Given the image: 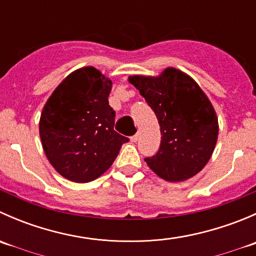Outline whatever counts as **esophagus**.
Masks as SVG:
<instances>
[{
    "label": "esophagus",
    "mask_w": 256,
    "mask_h": 256,
    "mask_svg": "<svg viewBox=\"0 0 256 256\" xmlns=\"http://www.w3.org/2000/svg\"><path fill=\"white\" fill-rule=\"evenodd\" d=\"M138 138H140V135H138V134H136V135H134L132 138H131V141H132V142H138Z\"/></svg>",
    "instance_id": "esophagus-1"
}]
</instances>
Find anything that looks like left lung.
Wrapping results in <instances>:
<instances>
[{
  "mask_svg": "<svg viewBox=\"0 0 256 256\" xmlns=\"http://www.w3.org/2000/svg\"><path fill=\"white\" fill-rule=\"evenodd\" d=\"M128 82L154 112L161 130L157 154L144 158L162 180L182 182L208 164L218 140V118L200 85L176 68L158 76H131Z\"/></svg>",
  "mask_w": 256,
  "mask_h": 256,
  "instance_id": "1",
  "label": "left lung"
}]
</instances>
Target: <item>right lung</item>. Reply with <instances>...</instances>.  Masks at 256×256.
<instances>
[{
  "label": "right lung",
  "instance_id": "right-lung-1",
  "mask_svg": "<svg viewBox=\"0 0 256 256\" xmlns=\"http://www.w3.org/2000/svg\"><path fill=\"white\" fill-rule=\"evenodd\" d=\"M112 80L94 66L69 74L43 108L40 136L48 161L59 174L86 183L106 172L128 138L114 130L109 105Z\"/></svg>",
  "mask_w": 256,
  "mask_h": 256
}]
</instances>
